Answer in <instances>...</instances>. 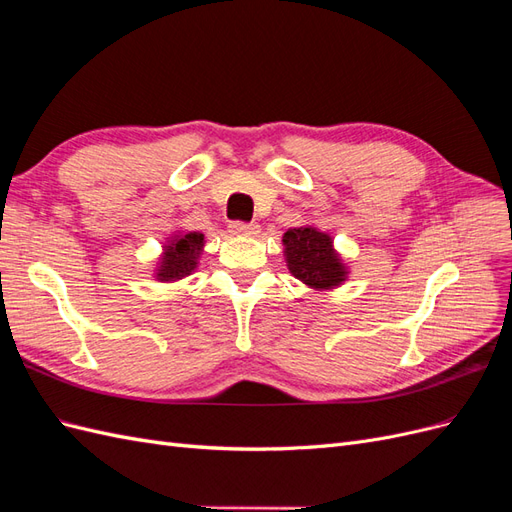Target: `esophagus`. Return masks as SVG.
<instances>
[{"label":"esophagus","mask_w":512,"mask_h":512,"mask_svg":"<svg viewBox=\"0 0 512 512\" xmlns=\"http://www.w3.org/2000/svg\"><path fill=\"white\" fill-rule=\"evenodd\" d=\"M230 232H235V235L241 237H258L260 226L256 222H232Z\"/></svg>","instance_id":"obj_1"}]
</instances>
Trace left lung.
I'll return each instance as SVG.
<instances>
[{
  "mask_svg": "<svg viewBox=\"0 0 512 512\" xmlns=\"http://www.w3.org/2000/svg\"><path fill=\"white\" fill-rule=\"evenodd\" d=\"M288 271L309 290L339 288L350 275L333 237L316 226L288 228L282 237Z\"/></svg>",
  "mask_w": 512,
  "mask_h": 512,
  "instance_id": "left-lung-1",
  "label": "left lung"
}]
</instances>
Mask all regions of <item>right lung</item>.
Segmentation results:
<instances>
[{
    "label": "right lung",
    "instance_id": "right-lung-1",
    "mask_svg": "<svg viewBox=\"0 0 512 512\" xmlns=\"http://www.w3.org/2000/svg\"><path fill=\"white\" fill-rule=\"evenodd\" d=\"M205 243L203 232L175 230L162 245V254L156 262V269H153V277L164 284L185 280L196 271Z\"/></svg>",
    "mask_w": 512,
    "mask_h": 512
}]
</instances>
